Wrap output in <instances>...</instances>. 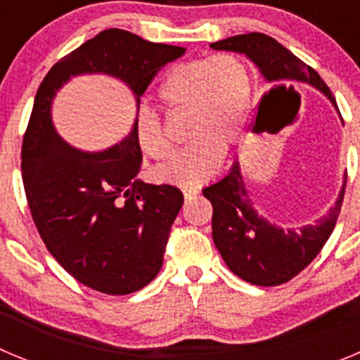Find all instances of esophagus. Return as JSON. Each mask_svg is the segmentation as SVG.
<instances>
[{
    "label": "esophagus",
    "mask_w": 360,
    "mask_h": 360,
    "mask_svg": "<svg viewBox=\"0 0 360 360\" xmlns=\"http://www.w3.org/2000/svg\"><path fill=\"white\" fill-rule=\"evenodd\" d=\"M197 193H199V190H195V188H186V190H183L184 199H192V197H195Z\"/></svg>",
    "instance_id": "1"
}]
</instances>
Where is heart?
<instances>
[{"mask_svg": "<svg viewBox=\"0 0 360 360\" xmlns=\"http://www.w3.org/2000/svg\"><path fill=\"white\" fill-rule=\"evenodd\" d=\"M160 100L168 112H188L190 145L172 163L158 168V179L197 186L219 170L224 150L238 138L251 102V73L235 53L181 63L160 86ZM136 140L156 161L170 160L174 143L158 112L143 109L136 118Z\"/></svg>", "mask_w": 360, "mask_h": 360, "instance_id": "obj_1", "label": "heart"}]
</instances>
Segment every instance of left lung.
<instances>
[{
  "label": "left lung",
  "mask_w": 360,
  "mask_h": 360,
  "mask_svg": "<svg viewBox=\"0 0 360 360\" xmlns=\"http://www.w3.org/2000/svg\"><path fill=\"white\" fill-rule=\"evenodd\" d=\"M212 48L248 55L260 68L265 80L274 82L276 87L300 82L310 84L325 93L335 105L330 87L317 75V71L281 46L276 39L251 32L217 41L212 43ZM345 188L346 179L335 206L316 224L283 229L269 224L252 208L251 197L242 179L240 165L235 161L228 176L202 190L204 197L213 206V242L220 257L224 258L229 271L248 283L260 287L287 283L319 255L332 235L341 213Z\"/></svg>",
  "instance_id": "1"
}]
</instances>
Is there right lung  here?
Segmentation results:
<instances>
[{
    "label": "right lung",
    "mask_w": 360,
    "mask_h": 360,
    "mask_svg": "<svg viewBox=\"0 0 360 360\" xmlns=\"http://www.w3.org/2000/svg\"><path fill=\"white\" fill-rule=\"evenodd\" d=\"M183 53L181 46L109 28L57 60L35 95L21 147L28 208L51 257L98 292L124 296L156 278L183 193L136 179L141 167L136 122L108 150H77L55 132L51 100L71 77L105 73L124 80L140 108L158 71Z\"/></svg>",
    "instance_id": "1"
}]
</instances>
